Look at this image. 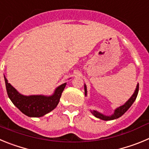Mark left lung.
<instances>
[{
	"label": "left lung",
	"mask_w": 149,
	"mask_h": 149,
	"mask_svg": "<svg viewBox=\"0 0 149 149\" xmlns=\"http://www.w3.org/2000/svg\"><path fill=\"white\" fill-rule=\"evenodd\" d=\"M138 91H139V84H137L136 85V90H135L134 93V94L131 96V97L130 98L129 100L126 102L122 106L119 107V108H116V110L114 111V113L113 114L111 115V116H105V115L102 114V113H100V112H98L96 111H91V113H93V115L96 117L99 118V119H101L102 120H105V121H108V120H115V119H117V118L120 117L121 116H123L125 112L128 110V108L132 105V104L134 103V102L136 100V96H137L138 94ZM84 94L85 96H87V88L86 85L84 84Z\"/></svg>",
	"instance_id": "1"
}]
</instances>
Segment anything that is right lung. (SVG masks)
<instances>
[{"instance_id": "1", "label": "right lung", "mask_w": 149, "mask_h": 149, "mask_svg": "<svg viewBox=\"0 0 149 149\" xmlns=\"http://www.w3.org/2000/svg\"><path fill=\"white\" fill-rule=\"evenodd\" d=\"M6 92L12 102L23 113L30 117H41L53 111L58 104L61 93L66 86L64 83L58 86L52 96H47L43 95L24 96L19 93L4 76Z\"/></svg>"}]
</instances>
